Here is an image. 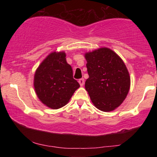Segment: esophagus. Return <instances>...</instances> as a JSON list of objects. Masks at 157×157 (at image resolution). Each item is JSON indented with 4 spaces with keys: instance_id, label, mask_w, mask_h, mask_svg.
<instances>
[{
    "instance_id": "34e87169",
    "label": "esophagus",
    "mask_w": 157,
    "mask_h": 157,
    "mask_svg": "<svg viewBox=\"0 0 157 157\" xmlns=\"http://www.w3.org/2000/svg\"><path fill=\"white\" fill-rule=\"evenodd\" d=\"M78 82H79V84L80 85V86H83V85H84V83H85L84 79H83V78L80 79V80H78Z\"/></svg>"
}]
</instances>
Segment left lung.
I'll use <instances>...</instances> for the list:
<instances>
[{"label":"left lung","instance_id":"obj_1","mask_svg":"<svg viewBox=\"0 0 157 157\" xmlns=\"http://www.w3.org/2000/svg\"><path fill=\"white\" fill-rule=\"evenodd\" d=\"M89 77L85 88L94 105L109 112L123 102L128 94L131 77L123 60L111 48L102 47L85 53Z\"/></svg>","mask_w":157,"mask_h":157}]
</instances>
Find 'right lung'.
<instances>
[{"instance_id":"1","label":"right lung","mask_w":157,"mask_h":157,"mask_svg":"<svg viewBox=\"0 0 157 157\" xmlns=\"http://www.w3.org/2000/svg\"><path fill=\"white\" fill-rule=\"evenodd\" d=\"M65 52H53L41 62L34 76V88L40 102L52 109L63 107L80 84L73 78Z\"/></svg>"}]
</instances>
